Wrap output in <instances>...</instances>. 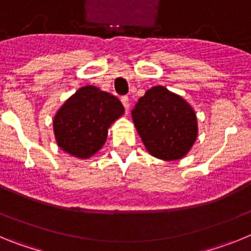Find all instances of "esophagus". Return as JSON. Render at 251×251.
Masks as SVG:
<instances>
[{"label": "esophagus", "instance_id": "34e87169", "mask_svg": "<svg viewBox=\"0 0 251 251\" xmlns=\"http://www.w3.org/2000/svg\"><path fill=\"white\" fill-rule=\"evenodd\" d=\"M121 101H122V104H123L126 109H128V108H129V98H128L127 95H124V97H122Z\"/></svg>", "mask_w": 251, "mask_h": 251}]
</instances>
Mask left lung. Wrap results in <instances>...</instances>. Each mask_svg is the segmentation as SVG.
Returning <instances> with one entry per match:
<instances>
[{
  "instance_id": "obj_1",
  "label": "left lung",
  "mask_w": 251,
  "mask_h": 251,
  "mask_svg": "<svg viewBox=\"0 0 251 251\" xmlns=\"http://www.w3.org/2000/svg\"><path fill=\"white\" fill-rule=\"evenodd\" d=\"M132 117L147 151L157 158H182L196 141L195 112L187 101L163 86L147 90Z\"/></svg>"
}]
</instances>
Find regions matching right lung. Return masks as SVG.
Instances as JSON below:
<instances>
[{
    "label": "right lung",
    "instance_id": "obj_1",
    "mask_svg": "<svg viewBox=\"0 0 251 251\" xmlns=\"http://www.w3.org/2000/svg\"><path fill=\"white\" fill-rule=\"evenodd\" d=\"M119 99L86 85L65 101L54 118L57 145L79 158H88L104 145L110 124L123 114Z\"/></svg>",
    "mask_w": 251,
    "mask_h": 251
}]
</instances>
